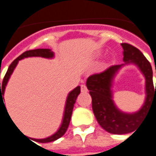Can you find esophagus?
Wrapping results in <instances>:
<instances>
[{
  "label": "esophagus",
  "mask_w": 156,
  "mask_h": 156,
  "mask_svg": "<svg viewBox=\"0 0 156 156\" xmlns=\"http://www.w3.org/2000/svg\"><path fill=\"white\" fill-rule=\"evenodd\" d=\"M80 90L82 92H87V86L86 85H81L80 86Z\"/></svg>",
  "instance_id": "esophagus-1"
}]
</instances>
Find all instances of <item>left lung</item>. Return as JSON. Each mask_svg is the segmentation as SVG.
Returning <instances> with one entry per match:
<instances>
[{
    "label": "left lung",
    "mask_w": 156,
    "mask_h": 156,
    "mask_svg": "<svg viewBox=\"0 0 156 156\" xmlns=\"http://www.w3.org/2000/svg\"><path fill=\"white\" fill-rule=\"evenodd\" d=\"M125 64L113 65L99 74L89 76L87 87L92 97V106L98 124L112 134H126L133 132L147 115L153 103L156 104V84H153V71L150 62L141 51L133 46L121 43ZM135 64L146 78V100L140 110L126 113L117 108L112 100V87L118 71L126 64ZM156 72V69H155Z\"/></svg>",
    "instance_id": "obj_1"
}]
</instances>
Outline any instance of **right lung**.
Returning a JSON list of instances; mask_svg holds the SVG:
<instances>
[{
  "label": "right lung",
  "mask_w": 156,
  "mask_h": 156,
  "mask_svg": "<svg viewBox=\"0 0 156 156\" xmlns=\"http://www.w3.org/2000/svg\"><path fill=\"white\" fill-rule=\"evenodd\" d=\"M31 57H41V58H54V52L51 51V49H43V48H39V49H35V50H30V51H24L21 55L19 56V58H17L16 59L10 64V66L8 68L7 71H6L5 77L2 81V89H1V110H2V106L6 108L5 104H4V92H5V89H6L7 82L10 79L11 76L12 74V72L15 69V68L17 66V64L19 63V60L23 59L25 58H31ZM80 92V87L78 86L76 88L73 89L71 92L68 94L67 99L65 102V107H64V116H63V120H62V123L60 125L58 130L55 133L52 134L49 137H46V138H41V139H35L33 138L34 140L39 143H48V142L55 141L57 139H58L64 135L68 129V126L69 125V121H70V118H71L72 111H73V108H74V105L76 103V98ZM7 111V110H6ZM8 113V112H7ZM12 119V118H11Z\"/></svg>",
  "instance_id": "obj_1"
}]
</instances>
